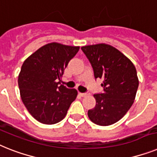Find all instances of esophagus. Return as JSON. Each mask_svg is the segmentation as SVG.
Returning <instances> with one entry per match:
<instances>
[{"instance_id":"1","label":"esophagus","mask_w":157,"mask_h":157,"mask_svg":"<svg viewBox=\"0 0 157 157\" xmlns=\"http://www.w3.org/2000/svg\"><path fill=\"white\" fill-rule=\"evenodd\" d=\"M79 94L81 95L82 97H86V96H87V95H89V93H87V92H86V93L79 92Z\"/></svg>"}]
</instances>
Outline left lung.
<instances>
[{
  "instance_id": "1",
  "label": "left lung",
  "mask_w": 157,
  "mask_h": 157,
  "mask_svg": "<svg viewBox=\"0 0 157 157\" xmlns=\"http://www.w3.org/2000/svg\"><path fill=\"white\" fill-rule=\"evenodd\" d=\"M92 66L95 78L101 79L103 93L94 94L96 105L88 111L94 124L108 126L122 119L133 104L139 86L136 67L113 46L100 43L81 47Z\"/></svg>"
}]
</instances>
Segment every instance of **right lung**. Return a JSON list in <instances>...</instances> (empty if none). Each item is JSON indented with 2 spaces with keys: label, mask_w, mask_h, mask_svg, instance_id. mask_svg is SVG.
Masks as SVG:
<instances>
[{
  "label": "right lung",
  "mask_w": 157,
  "mask_h": 157,
  "mask_svg": "<svg viewBox=\"0 0 157 157\" xmlns=\"http://www.w3.org/2000/svg\"><path fill=\"white\" fill-rule=\"evenodd\" d=\"M79 46L51 42L36 50L22 64L18 86L23 103L38 122L54 124L65 118L78 91L60 85V78ZM58 80L59 82H58Z\"/></svg>",
  "instance_id": "1"
}]
</instances>
